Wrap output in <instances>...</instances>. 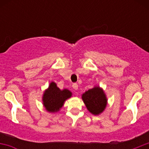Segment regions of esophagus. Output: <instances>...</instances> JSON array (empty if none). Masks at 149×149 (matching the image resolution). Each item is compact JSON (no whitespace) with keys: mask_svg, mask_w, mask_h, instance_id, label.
<instances>
[{"mask_svg":"<svg viewBox=\"0 0 149 149\" xmlns=\"http://www.w3.org/2000/svg\"><path fill=\"white\" fill-rule=\"evenodd\" d=\"M72 88H73L74 90H77V89H78V85H77V84H72Z\"/></svg>","mask_w":149,"mask_h":149,"instance_id":"1","label":"esophagus"}]
</instances>
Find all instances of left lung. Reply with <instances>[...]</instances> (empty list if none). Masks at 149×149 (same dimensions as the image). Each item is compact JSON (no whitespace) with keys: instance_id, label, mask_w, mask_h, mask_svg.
<instances>
[{"instance_id":"1","label":"left lung","mask_w":149,"mask_h":149,"mask_svg":"<svg viewBox=\"0 0 149 149\" xmlns=\"http://www.w3.org/2000/svg\"><path fill=\"white\" fill-rule=\"evenodd\" d=\"M82 99L87 110L93 115H99L106 108L107 99L104 90L95 86L82 95Z\"/></svg>"}]
</instances>
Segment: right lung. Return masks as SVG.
<instances>
[{
  "label": "right lung",
  "instance_id": "obj_1",
  "mask_svg": "<svg viewBox=\"0 0 149 149\" xmlns=\"http://www.w3.org/2000/svg\"><path fill=\"white\" fill-rule=\"evenodd\" d=\"M72 93L67 89L61 90L54 82H51L42 97L43 105L50 113L58 112L64 104L65 100L72 97Z\"/></svg>",
  "mask_w": 149,
  "mask_h": 149
}]
</instances>
